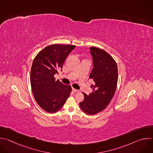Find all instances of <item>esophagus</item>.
Segmentation results:
<instances>
[{"mask_svg": "<svg viewBox=\"0 0 153 153\" xmlns=\"http://www.w3.org/2000/svg\"><path fill=\"white\" fill-rule=\"evenodd\" d=\"M72 90H73V92H79L80 91L79 90L76 89H74V88H73V89H72Z\"/></svg>", "mask_w": 153, "mask_h": 153, "instance_id": "1", "label": "esophagus"}]
</instances>
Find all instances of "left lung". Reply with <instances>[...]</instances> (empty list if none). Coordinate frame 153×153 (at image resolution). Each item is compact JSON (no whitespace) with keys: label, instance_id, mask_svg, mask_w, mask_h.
<instances>
[{"label":"left lung","instance_id":"1","mask_svg":"<svg viewBox=\"0 0 153 153\" xmlns=\"http://www.w3.org/2000/svg\"><path fill=\"white\" fill-rule=\"evenodd\" d=\"M93 69L89 78L95 82L94 92L83 93L84 100L79 103L81 109L88 115L103 111L110 103L117 86L118 68L115 61L105 50L95 47L89 48Z\"/></svg>","mask_w":153,"mask_h":153}]
</instances>
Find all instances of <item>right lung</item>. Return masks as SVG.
Instances as JSON below:
<instances>
[{"label": "right lung", "instance_id": "obj_1", "mask_svg": "<svg viewBox=\"0 0 153 153\" xmlns=\"http://www.w3.org/2000/svg\"><path fill=\"white\" fill-rule=\"evenodd\" d=\"M76 45L52 44L45 47L35 58L30 70V85L38 105L48 113L58 111L71 92L54 76L58 74L64 62Z\"/></svg>", "mask_w": 153, "mask_h": 153}]
</instances>
